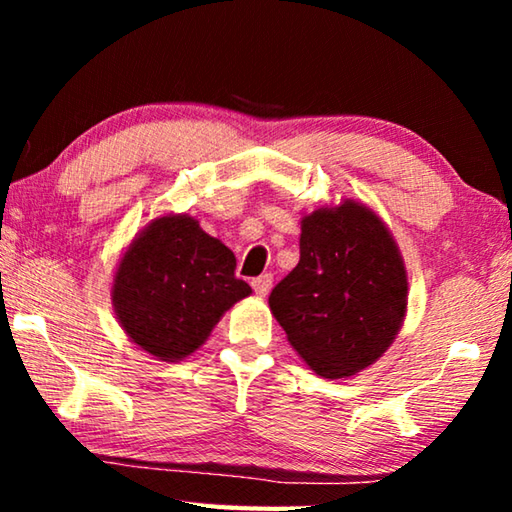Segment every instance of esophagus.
I'll return each instance as SVG.
<instances>
[{
    "instance_id": "1",
    "label": "esophagus",
    "mask_w": 512,
    "mask_h": 512,
    "mask_svg": "<svg viewBox=\"0 0 512 512\" xmlns=\"http://www.w3.org/2000/svg\"><path fill=\"white\" fill-rule=\"evenodd\" d=\"M253 289H255V293L257 296H266L268 291H271V287H273V275L271 273H264V275H259V277H255L253 282Z\"/></svg>"
}]
</instances>
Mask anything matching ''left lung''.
I'll use <instances>...</instances> for the list:
<instances>
[{
    "mask_svg": "<svg viewBox=\"0 0 512 512\" xmlns=\"http://www.w3.org/2000/svg\"><path fill=\"white\" fill-rule=\"evenodd\" d=\"M300 262L268 296L291 348L325 379L375 363L402 329L409 280L379 216L354 198L300 221Z\"/></svg>",
    "mask_w": 512,
    "mask_h": 512,
    "instance_id": "8db88e82",
    "label": "left lung"
}]
</instances>
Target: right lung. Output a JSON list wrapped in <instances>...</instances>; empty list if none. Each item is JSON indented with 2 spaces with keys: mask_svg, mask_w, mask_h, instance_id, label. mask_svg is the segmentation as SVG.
Instances as JSON below:
<instances>
[{
  "mask_svg": "<svg viewBox=\"0 0 512 512\" xmlns=\"http://www.w3.org/2000/svg\"><path fill=\"white\" fill-rule=\"evenodd\" d=\"M237 259L189 214H162L133 237L112 277V307L137 348L183 361L253 289L235 277Z\"/></svg>",
  "mask_w": 512,
  "mask_h": 512,
  "instance_id": "right-lung-1",
  "label": "right lung"
}]
</instances>
